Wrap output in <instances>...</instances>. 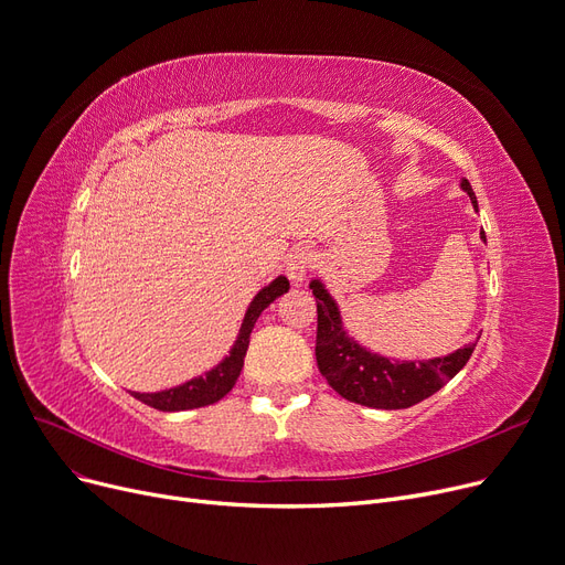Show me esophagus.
<instances>
[{"label":"esophagus","mask_w":565,"mask_h":565,"mask_svg":"<svg viewBox=\"0 0 565 565\" xmlns=\"http://www.w3.org/2000/svg\"><path fill=\"white\" fill-rule=\"evenodd\" d=\"M311 265H313V252L307 247H298L290 252V256L286 260V275L295 286H300L307 279V273L311 270Z\"/></svg>","instance_id":"obj_1"}]
</instances>
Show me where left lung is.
<instances>
[{
	"instance_id": "8db88e82",
	"label": "left lung",
	"mask_w": 565,
	"mask_h": 565,
	"mask_svg": "<svg viewBox=\"0 0 565 565\" xmlns=\"http://www.w3.org/2000/svg\"><path fill=\"white\" fill-rule=\"evenodd\" d=\"M460 188L469 194L479 211L477 196L462 178ZM486 243V233H481ZM318 307L316 332V362L330 387L345 401L377 409H405L426 401L439 392L471 358L477 341L458 348L447 358H433L424 362H398L366 350L343 328L339 305L320 279H311Z\"/></svg>"
}]
</instances>
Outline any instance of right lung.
<instances>
[{
	"mask_svg": "<svg viewBox=\"0 0 565 565\" xmlns=\"http://www.w3.org/2000/svg\"><path fill=\"white\" fill-rule=\"evenodd\" d=\"M290 284L286 277H277L267 286H263L254 300L247 307V313L243 318L241 332H237V339L233 343V348L228 350L226 358L211 371H205V375L192 377L178 387L164 390V392H153V394H139V392H130L137 401L146 403L148 407H156L160 412H183V409H194V407H203V405H213L220 398H224L241 375L243 364H245V354L249 348V337L254 324L258 320V316L263 313V309L270 307L279 295L288 292Z\"/></svg>",
	"mask_w": 565,
	"mask_h": 565,
	"instance_id": "right-lung-1",
	"label": "right lung"
}]
</instances>
